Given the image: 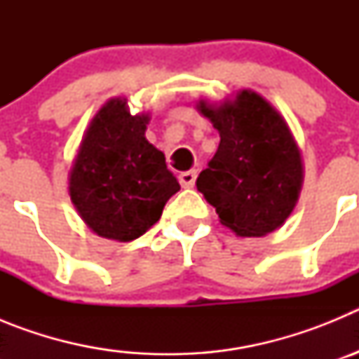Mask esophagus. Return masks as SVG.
I'll list each match as a JSON object with an SVG mask.
<instances>
[{"instance_id":"34e87169","label":"esophagus","mask_w":359,"mask_h":359,"mask_svg":"<svg viewBox=\"0 0 359 359\" xmlns=\"http://www.w3.org/2000/svg\"><path fill=\"white\" fill-rule=\"evenodd\" d=\"M196 177H198L196 170H187V172L180 174V183H182L183 189H192L196 183Z\"/></svg>"}]
</instances>
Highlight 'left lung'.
<instances>
[{
  "instance_id": "1",
  "label": "left lung",
  "mask_w": 359,
  "mask_h": 359,
  "mask_svg": "<svg viewBox=\"0 0 359 359\" xmlns=\"http://www.w3.org/2000/svg\"><path fill=\"white\" fill-rule=\"evenodd\" d=\"M198 109L221 136L217 152L196 182L198 190L237 236L262 237L277 230L293 212L304 180L287 123L248 90L223 106L201 100Z\"/></svg>"
}]
</instances>
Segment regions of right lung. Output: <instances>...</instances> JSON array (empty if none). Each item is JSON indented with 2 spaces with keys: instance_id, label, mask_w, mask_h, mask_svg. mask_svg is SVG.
I'll use <instances>...</instances> for the list:
<instances>
[{
  "instance_id": "right-lung-1",
  "label": "right lung",
  "mask_w": 359,
  "mask_h": 359,
  "mask_svg": "<svg viewBox=\"0 0 359 359\" xmlns=\"http://www.w3.org/2000/svg\"><path fill=\"white\" fill-rule=\"evenodd\" d=\"M147 123V115L129 113L126 98H113L86 131L69 174V196L97 236L138 239L180 190L163 152L145 138Z\"/></svg>"
}]
</instances>
